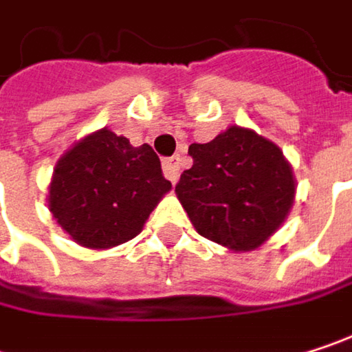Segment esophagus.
I'll return each instance as SVG.
<instances>
[{
  "label": "esophagus",
  "mask_w": 352,
  "mask_h": 352,
  "mask_svg": "<svg viewBox=\"0 0 352 352\" xmlns=\"http://www.w3.org/2000/svg\"><path fill=\"white\" fill-rule=\"evenodd\" d=\"M163 173L169 181L175 183L179 179V157H169V159H163Z\"/></svg>",
  "instance_id": "1"
}]
</instances>
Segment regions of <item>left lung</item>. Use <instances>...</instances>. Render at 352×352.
<instances>
[{
  "label": "left lung",
  "instance_id": "1",
  "mask_svg": "<svg viewBox=\"0 0 352 352\" xmlns=\"http://www.w3.org/2000/svg\"><path fill=\"white\" fill-rule=\"evenodd\" d=\"M189 155L193 165L181 173L175 193L204 239L246 252L285 222L296 179L277 144L230 126L206 144H191Z\"/></svg>",
  "mask_w": 352,
  "mask_h": 352
}]
</instances>
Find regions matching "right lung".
<instances>
[{
	"instance_id": "add662e5",
	"label": "right lung",
	"mask_w": 352,
	"mask_h": 352,
	"mask_svg": "<svg viewBox=\"0 0 352 352\" xmlns=\"http://www.w3.org/2000/svg\"><path fill=\"white\" fill-rule=\"evenodd\" d=\"M169 189L148 144L132 146L126 136L102 128L58 159L48 210L77 245L111 248L140 234Z\"/></svg>"
}]
</instances>
